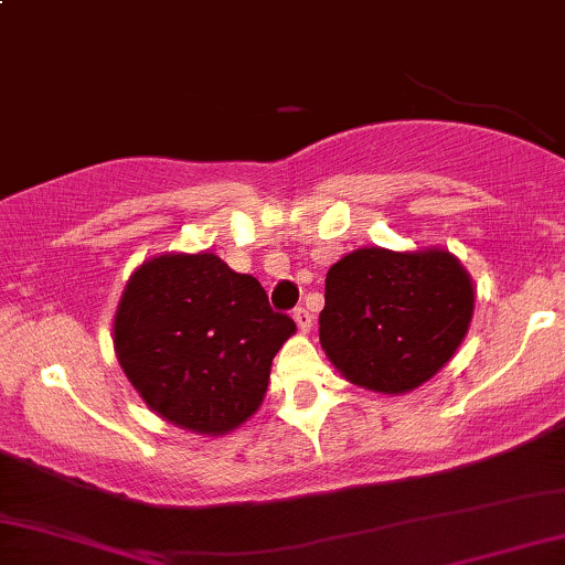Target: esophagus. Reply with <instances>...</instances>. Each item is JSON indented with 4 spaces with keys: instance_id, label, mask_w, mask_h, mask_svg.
<instances>
[{
    "instance_id": "esophagus-1",
    "label": "esophagus",
    "mask_w": 565,
    "mask_h": 565,
    "mask_svg": "<svg viewBox=\"0 0 565 565\" xmlns=\"http://www.w3.org/2000/svg\"><path fill=\"white\" fill-rule=\"evenodd\" d=\"M294 319H296L298 330H301V332H309L311 324H315V319H311V315L303 309V306H298V309H294Z\"/></svg>"
}]
</instances>
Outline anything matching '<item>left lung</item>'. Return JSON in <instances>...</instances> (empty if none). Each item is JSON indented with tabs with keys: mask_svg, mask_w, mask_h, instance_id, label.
<instances>
[{
	"mask_svg": "<svg viewBox=\"0 0 565 565\" xmlns=\"http://www.w3.org/2000/svg\"><path fill=\"white\" fill-rule=\"evenodd\" d=\"M475 298L469 271L450 250L356 248L327 271L319 343L353 385L411 393L463 343Z\"/></svg>",
	"mask_w": 565,
	"mask_h": 565,
	"instance_id": "8db88e82",
	"label": "left lung"
}]
</instances>
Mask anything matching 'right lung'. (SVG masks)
<instances>
[{
    "label": "right lung",
    "mask_w": 565,
    "mask_h": 565,
    "mask_svg": "<svg viewBox=\"0 0 565 565\" xmlns=\"http://www.w3.org/2000/svg\"><path fill=\"white\" fill-rule=\"evenodd\" d=\"M296 332L259 280L217 254H162L125 282L113 340L125 377L164 422L220 437L256 414Z\"/></svg>",
    "instance_id": "obj_1"
}]
</instances>
